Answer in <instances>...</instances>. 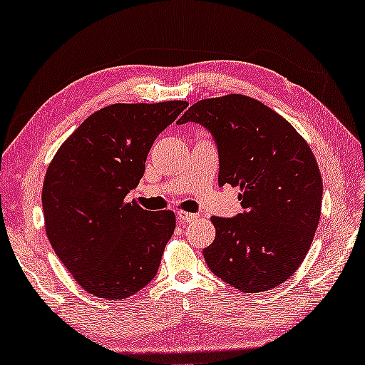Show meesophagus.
<instances>
[{
    "instance_id": "1",
    "label": "esophagus",
    "mask_w": 365,
    "mask_h": 365,
    "mask_svg": "<svg viewBox=\"0 0 365 365\" xmlns=\"http://www.w3.org/2000/svg\"><path fill=\"white\" fill-rule=\"evenodd\" d=\"M196 217H198V216H196V214H192V212H185V211L177 212V219H178V222H180V224H187L190 221H193V219H196Z\"/></svg>"
}]
</instances>
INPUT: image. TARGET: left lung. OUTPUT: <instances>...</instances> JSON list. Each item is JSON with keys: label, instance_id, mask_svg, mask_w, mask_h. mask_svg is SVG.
Returning <instances> with one entry per match:
<instances>
[{"label": "left lung", "instance_id": "1", "mask_svg": "<svg viewBox=\"0 0 365 365\" xmlns=\"http://www.w3.org/2000/svg\"><path fill=\"white\" fill-rule=\"evenodd\" d=\"M188 121L214 138L219 185L242 190L244 211L211 217L216 239L203 250L206 263L242 292L271 291L296 273L320 221L315 155L287 120L247 96L196 102L177 123Z\"/></svg>", "mask_w": 365, "mask_h": 365}]
</instances>
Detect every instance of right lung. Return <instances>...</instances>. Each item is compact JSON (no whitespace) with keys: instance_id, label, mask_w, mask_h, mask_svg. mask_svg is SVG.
<instances>
[{"instance_id":"right-lung-1","label":"right lung","mask_w":365,"mask_h":365,"mask_svg":"<svg viewBox=\"0 0 365 365\" xmlns=\"http://www.w3.org/2000/svg\"><path fill=\"white\" fill-rule=\"evenodd\" d=\"M187 107L185 101L103 107L50 162L42 192L47 237L92 296H135L158 273L175 214L146 211L126 195L140 183L155 138Z\"/></svg>"}]
</instances>
